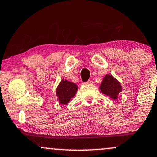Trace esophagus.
I'll use <instances>...</instances> for the list:
<instances>
[{"label":"esophagus","mask_w":157,"mask_h":157,"mask_svg":"<svg viewBox=\"0 0 157 157\" xmlns=\"http://www.w3.org/2000/svg\"><path fill=\"white\" fill-rule=\"evenodd\" d=\"M86 83L87 84H92V83H93V82H92V80H88Z\"/></svg>","instance_id":"obj_1"}]
</instances>
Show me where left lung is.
Instances as JSON below:
<instances>
[{
	"label": "left lung",
	"mask_w": 157,
	"mask_h": 157,
	"mask_svg": "<svg viewBox=\"0 0 157 157\" xmlns=\"http://www.w3.org/2000/svg\"><path fill=\"white\" fill-rule=\"evenodd\" d=\"M100 91L111 99L116 100L118 98L119 93L122 92L123 88L118 80H117L111 74H107L104 77L103 80L99 86Z\"/></svg>",
	"instance_id": "left-lung-1"
}]
</instances>
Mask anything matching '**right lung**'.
<instances>
[{
  "instance_id": "1",
  "label": "right lung",
  "mask_w": 157,
  "mask_h": 157,
  "mask_svg": "<svg viewBox=\"0 0 157 157\" xmlns=\"http://www.w3.org/2000/svg\"><path fill=\"white\" fill-rule=\"evenodd\" d=\"M77 90L78 86L77 84L63 79L61 80L56 90L57 99L62 105H67L70 100L75 96Z\"/></svg>"
}]
</instances>
